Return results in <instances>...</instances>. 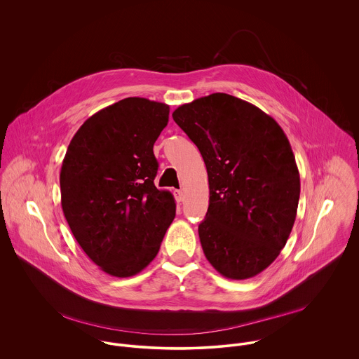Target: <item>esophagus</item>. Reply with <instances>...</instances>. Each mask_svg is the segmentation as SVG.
<instances>
[{
    "mask_svg": "<svg viewBox=\"0 0 359 359\" xmlns=\"http://www.w3.org/2000/svg\"><path fill=\"white\" fill-rule=\"evenodd\" d=\"M174 196H175V201L178 203H181L184 201V192L182 191H174Z\"/></svg>",
    "mask_w": 359,
    "mask_h": 359,
    "instance_id": "1",
    "label": "esophagus"
}]
</instances>
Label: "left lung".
<instances>
[{
	"label": "left lung",
	"instance_id": "1",
	"mask_svg": "<svg viewBox=\"0 0 359 359\" xmlns=\"http://www.w3.org/2000/svg\"><path fill=\"white\" fill-rule=\"evenodd\" d=\"M172 118L207 168L205 258L228 279L256 276L279 256L297 215L300 174L286 134L255 104L222 93L181 104Z\"/></svg>",
	"mask_w": 359,
	"mask_h": 359
}]
</instances>
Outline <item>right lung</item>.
Returning <instances> with one entry per match:
<instances>
[{"label": "right lung", "instance_id": "1", "mask_svg": "<svg viewBox=\"0 0 359 359\" xmlns=\"http://www.w3.org/2000/svg\"><path fill=\"white\" fill-rule=\"evenodd\" d=\"M170 106L131 97L88 117L60 168V203L70 231L103 272L128 278L147 268L175 217L171 192L154 180V145Z\"/></svg>", "mask_w": 359, "mask_h": 359}]
</instances>
